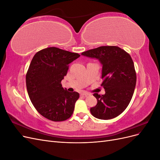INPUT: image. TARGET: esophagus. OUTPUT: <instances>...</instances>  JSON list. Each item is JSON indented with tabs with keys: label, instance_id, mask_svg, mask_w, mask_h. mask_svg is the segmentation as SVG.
Segmentation results:
<instances>
[{
	"label": "esophagus",
	"instance_id": "esophagus-1",
	"mask_svg": "<svg viewBox=\"0 0 160 160\" xmlns=\"http://www.w3.org/2000/svg\"><path fill=\"white\" fill-rule=\"evenodd\" d=\"M81 95L82 96H85V97H86V96H88V95H89V93H87V92H83V93H81Z\"/></svg>",
	"mask_w": 160,
	"mask_h": 160
}]
</instances>
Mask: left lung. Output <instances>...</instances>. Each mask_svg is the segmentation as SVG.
Wrapping results in <instances>:
<instances>
[{"instance_id": "1", "label": "left lung", "mask_w": 160, "mask_h": 160, "mask_svg": "<svg viewBox=\"0 0 160 160\" xmlns=\"http://www.w3.org/2000/svg\"><path fill=\"white\" fill-rule=\"evenodd\" d=\"M81 55L98 59L102 65L101 79L105 93H94L98 103L90 109L99 119H111L127 108L136 84V73L132 57L116 46H102L85 51Z\"/></svg>"}]
</instances>
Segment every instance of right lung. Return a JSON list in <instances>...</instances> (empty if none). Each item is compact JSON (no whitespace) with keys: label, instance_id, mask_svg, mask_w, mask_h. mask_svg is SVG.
Segmentation results:
<instances>
[{"label":"right lung","instance_id":"obj_1","mask_svg":"<svg viewBox=\"0 0 160 160\" xmlns=\"http://www.w3.org/2000/svg\"><path fill=\"white\" fill-rule=\"evenodd\" d=\"M80 55L78 53L49 47L34 55L26 75L28 96L32 105L43 117L62 122L73 113L79 98L77 92H69L62 87L69 64Z\"/></svg>","mask_w":160,"mask_h":160}]
</instances>
